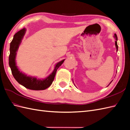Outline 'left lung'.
I'll list each match as a JSON object with an SVG mask.
<instances>
[{
  "mask_svg": "<svg viewBox=\"0 0 130 130\" xmlns=\"http://www.w3.org/2000/svg\"><path fill=\"white\" fill-rule=\"evenodd\" d=\"M114 37L115 38V39H116V41H115V46H116V51H118V43H117V41H118V37H117V35H116V34H115ZM112 82V80L110 82V83H109V84L108 85H107V86H109V85L110 84V83H111Z\"/></svg>",
  "mask_w": 130,
  "mask_h": 130,
  "instance_id": "1",
  "label": "left lung"
}]
</instances>
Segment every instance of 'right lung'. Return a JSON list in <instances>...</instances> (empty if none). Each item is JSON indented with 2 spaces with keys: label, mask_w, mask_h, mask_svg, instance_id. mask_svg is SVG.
<instances>
[{
  "label": "right lung",
  "mask_w": 130,
  "mask_h": 130,
  "mask_svg": "<svg viewBox=\"0 0 130 130\" xmlns=\"http://www.w3.org/2000/svg\"><path fill=\"white\" fill-rule=\"evenodd\" d=\"M26 32V28H24L16 33L10 45V55L9 57V64L11 68L12 75L20 84L28 89L34 90H45L52 84L54 80L57 70L62 65L65 59L59 62L55 66L54 70L48 77L43 79H37L36 77L27 76L20 72L16 65L15 58L17 52L21 42V40Z\"/></svg>",
  "instance_id": "add662e5"
}]
</instances>
